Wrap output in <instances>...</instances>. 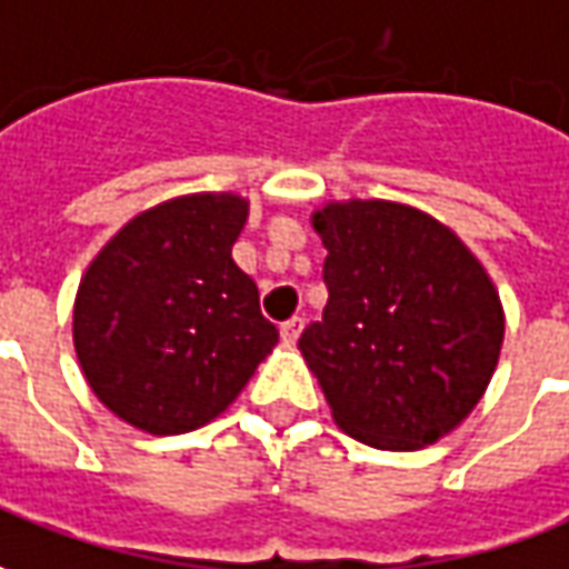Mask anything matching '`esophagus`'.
Masks as SVG:
<instances>
[{
	"label": "esophagus",
	"mask_w": 569,
	"mask_h": 569,
	"mask_svg": "<svg viewBox=\"0 0 569 569\" xmlns=\"http://www.w3.org/2000/svg\"><path fill=\"white\" fill-rule=\"evenodd\" d=\"M300 331H303V319H300V316H293V319H288V322H281V340H284V343H297Z\"/></svg>",
	"instance_id": "1"
}]
</instances>
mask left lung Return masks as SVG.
I'll return each instance as SVG.
<instances>
[{
  "label": "left lung",
  "instance_id": "left-lung-1",
  "mask_svg": "<svg viewBox=\"0 0 569 569\" xmlns=\"http://www.w3.org/2000/svg\"><path fill=\"white\" fill-rule=\"evenodd\" d=\"M316 229L328 247V303L300 350L335 421L375 449L440 440L499 362L505 319L483 266L402 203H328Z\"/></svg>",
  "mask_w": 569,
  "mask_h": 569
}]
</instances>
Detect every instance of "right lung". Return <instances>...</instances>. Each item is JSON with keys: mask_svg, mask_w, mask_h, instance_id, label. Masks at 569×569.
Wrapping results in <instances>:
<instances>
[{"mask_svg": "<svg viewBox=\"0 0 569 569\" xmlns=\"http://www.w3.org/2000/svg\"><path fill=\"white\" fill-rule=\"evenodd\" d=\"M247 203L188 194L127 222L80 281L73 343L96 397L170 437L232 406L276 347L260 291L232 260Z\"/></svg>", "mask_w": 569, "mask_h": 569, "instance_id": "1", "label": "right lung"}]
</instances>
